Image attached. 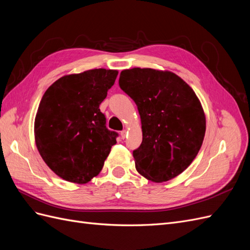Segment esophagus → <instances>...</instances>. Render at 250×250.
Returning <instances> with one entry per match:
<instances>
[{"label": "esophagus", "instance_id": "1", "mask_svg": "<svg viewBox=\"0 0 250 250\" xmlns=\"http://www.w3.org/2000/svg\"><path fill=\"white\" fill-rule=\"evenodd\" d=\"M126 134H127V131H126L125 129H123L122 131H121V132H120V135H121V139H123V140H124V139L126 138Z\"/></svg>", "mask_w": 250, "mask_h": 250}]
</instances>
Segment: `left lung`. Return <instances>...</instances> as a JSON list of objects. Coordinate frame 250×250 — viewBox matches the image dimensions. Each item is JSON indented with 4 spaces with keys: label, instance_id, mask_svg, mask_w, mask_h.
<instances>
[{
    "label": "left lung",
    "instance_id": "1",
    "mask_svg": "<svg viewBox=\"0 0 250 250\" xmlns=\"http://www.w3.org/2000/svg\"><path fill=\"white\" fill-rule=\"evenodd\" d=\"M119 85L137 104L143 141L133 150L135 168L163 183L183 173L198 154L206 134V116L194 90L171 72L124 70Z\"/></svg>",
    "mask_w": 250,
    "mask_h": 250
}]
</instances>
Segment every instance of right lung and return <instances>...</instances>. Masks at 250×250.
I'll list each match as a JSON object with an SVG mask.
<instances>
[{
    "instance_id": "1",
    "label": "right lung",
    "mask_w": 250,
    "mask_h": 250,
    "mask_svg": "<svg viewBox=\"0 0 250 250\" xmlns=\"http://www.w3.org/2000/svg\"><path fill=\"white\" fill-rule=\"evenodd\" d=\"M118 71L95 69L59 78L46 90L35 117L36 147L59 177L86 184L103 168L118 133L106 127L100 104Z\"/></svg>"
}]
</instances>
